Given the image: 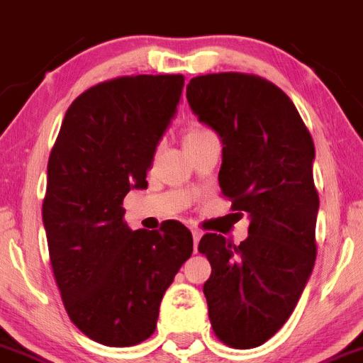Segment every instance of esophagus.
<instances>
[{
  "instance_id": "obj_1",
  "label": "esophagus",
  "mask_w": 363,
  "mask_h": 363,
  "mask_svg": "<svg viewBox=\"0 0 363 363\" xmlns=\"http://www.w3.org/2000/svg\"><path fill=\"white\" fill-rule=\"evenodd\" d=\"M201 231L199 230H192V239H194V250L198 251V244H199V239H201Z\"/></svg>"
}]
</instances>
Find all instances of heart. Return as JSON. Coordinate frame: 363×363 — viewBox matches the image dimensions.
I'll return each instance as SVG.
<instances>
[{
  "mask_svg": "<svg viewBox=\"0 0 363 363\" xmlns=\"http://www.w3.org/2000/svg\"><path fill=\"white\" fill-rule=\"evenodd\" d=\"M208 135H212V133H210L208 130H205V128H191L187 135H185V144L194 143V140H201Z\"/></svg>",
  "mask_w": 363,
  "mask_h": 363,
  "instance_id": "1",
  "label": "heart"
}]
</instances>
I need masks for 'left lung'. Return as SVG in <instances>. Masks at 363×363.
Instances as JSON below:
<instances>
[{"label":"left lung","mask_w":363,"mask_h":363,"mask_svg":"<svg viewBox=\"0 0 363 363\" xmlns=\"http://www.w3.org/2000/svg\"><path fill=\"white\" fill-rule=\"evenodd\" d=\"M187 101L223 144L220 192L250 219L240 246L217 233L199 240L212 265L210 324L224 344L251 350L287 323L313 271L315 147L291 98L257 76H198Z\"/></svg>","instance_id":"left-lung-1"}]
</instances>
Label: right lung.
Instances as JSON below:
<instances>
[{
  "label": "right lung",
  "mask_w": 363,
  "mask_h": 363,
  "mask_svg": "<svg viewBox=\"0 0 363 363\" xmlns=\"http://www.w3.org/2000/svg\"><path fill=\"white\" fill-rule=\"evenodd\" d=\"M182 89V74L94 85L71 103L51 150L43 203L51 267L69 319L103 346L153 333L162 298L192 255V233L178 220L153 231L123 220L124 196L147 187Z\"/></svg>",
  "instance_id": "add662e5"
}]
</instances>
